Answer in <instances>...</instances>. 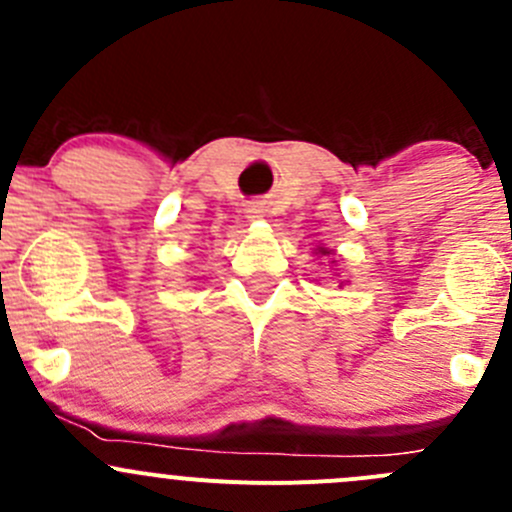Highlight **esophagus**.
<instances>
[{
	"instance_id": "obj_1",
	"label": "esophagus",
	"mask_w": 512,
	"mask_h": 512,
	"mask_svg": "<svg viewBox=\"0 0 512 512\" xmlns=\"http://www.w3.org/2000/svg\"><path fill=\"white\" fill-rule=\"evenodd\" d=\"M262 213V205L260 203H252L250 208H247V218H260Z\"/></svg>"
}]
</instances>
